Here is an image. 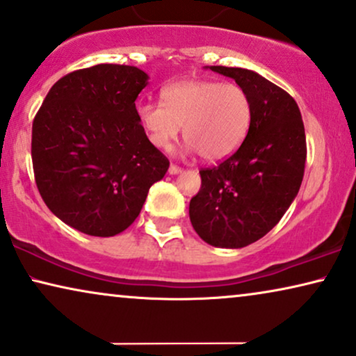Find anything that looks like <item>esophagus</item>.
<instances>
[{"instance_id": "obj_1", "label": "esophagus", "mask_w": 356, "mask_h": 356, "mask_svg": "<svg viewBox=\"0 0 356 356\" xmlns=\"http://www.w3.org/2000/svg\"><path fill=\"white\" fill-rule=\"evenodd\" d=\"M168 173L170 175H178V173H181V168L178 167V165H170V168H168Z\"/></svg>"}]
</instances>
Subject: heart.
I'll list each match as a JSON object with an SVG mask.
<instances>
[{"instance_id": "b5f03b06", "label": "heart", "mask_w": 356, "mask_h": 356, "mask_svg": "<svg viewBox=\"0 0 356 356\" xmlns=\"http://www.w3.org/2000/svg\"><path fill=\"white\" fill-rule=\"evenodd\" d=\"M163 104L145 103L137 116L156 149L168 150L179 127L188 150L206 161L227 159L245 140L252 124V99L235 83L186 80L165 86Z\"/></svg>"}]
</instances>
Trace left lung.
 <instances>
[{
	"instance_id": "obj_1",
	"label": "left lung",
	"mask_w": 356,
	"mask_h": 356,
	"mask_svg": "<svg viewBox=\"0 0 356 356\" xmlns=\"http://www.w3.org/2000/svg\"><path fill=\"white\" fill-rule=\"evenodd\" d=\"M247 91L252 124L238 150L201 168L189 201L196 234L214 247L242 248L266 235L298 196L306 167V132L293 96L245 68L211 67Z\"/></svg>"
}]
</instances>
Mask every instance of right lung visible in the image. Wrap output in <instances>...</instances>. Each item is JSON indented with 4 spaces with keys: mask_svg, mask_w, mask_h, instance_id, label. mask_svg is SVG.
Listing matches in <instances>:
<instances>
[{
    "mask_svg": "<svg viewBox=\"0 0 356 356\" xmlns=\"http://www.w3.org/2000/svg\"><path fill=\"white\" fill-rule=\"evenodd\" d=\"M147 80L137 67L99 63L60 78L37 111L31 147L37 189L60 220L83 234L126 230L170 167L137 116Z\"/></svg>",
    "mask_w": 356,
    "mask_h": 356,
    "instance_id": "obj_1",
    "label": "right lung"
}]
</instances>
